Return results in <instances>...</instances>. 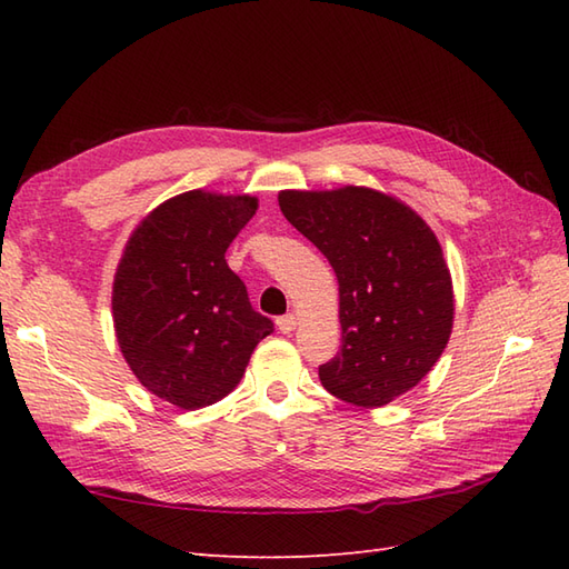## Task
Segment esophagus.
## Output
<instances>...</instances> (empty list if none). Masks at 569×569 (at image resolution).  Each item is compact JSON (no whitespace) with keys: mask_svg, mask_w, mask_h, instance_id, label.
<instances>
[{"mask_svg":"<svg viewBox=\"0 0 569 569\" xmlns=\"http://www.w3.org/2000/svg\"><path fill=\"white\" fill-rule=\"evenodd\" d=\"M296 325H298V320H296V316H291V312H288V316H283V318H278V320H276V328L281 330L283 335H291V332L296 330Z\"/></svg>","mask_w":569,"mask_h":569,"instance_id":"1","label":"esophagus"}]
</instances>
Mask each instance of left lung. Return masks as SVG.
Here are the masks:
<instances>
[{"label":"left lung","mask_w":569,"mask_h":569,"mask_svg":"<svg viewBox=\"0 0 569 569\" xmlns=\"http://www.w3.org/2000/svg\"><path fill=\"white\" fill-rule=\"evenodd\" d=\"M278 204L340 283L342 347L320 367L322 386L361 408L391 403L422 381L452 335V276L438 237L406 202L365 186L281 190Z\"/></svg>","instance_id":"left-lung-1"}]
</instances>
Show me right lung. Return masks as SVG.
<instances>
[{
	"label": "right lung",
	"mask_w": 569,
	"mask_h": 569,
	"mask_svg": "<svg viewBox=\"0 0 569 569\" xmlns=\"http://www.w3.org/2000/svg\"><path fill=\"white\" fill-rule=\"evenodd\" d=\"M257 208L251 196L180 192L143 217L119 259V349L143 389L183 410L234 391L251 352L273 332L224 259Z\"/></svg>",
	"instance_id": "obj_1"
}]
</instances>
